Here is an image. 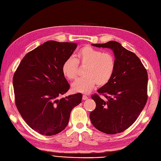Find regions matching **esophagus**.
Returning <instances> with one entry per match:
<instances>
[{
    "mask_svg": "<svg viewBox=\"0 0 161 161\" xmlns=\"http://www.w3.org/2000/svg\"><path fill=\"white\" fill-rule=\"evenodd\" d=\"M88 98H89V97H87L86 95H82V99H83V100H86Z\"/></svg>",
    "mask_w": 161,
    "mask_h": 161,
    "instance_id": "obj_1",
    "label": "esophagus"
}]
</instances>
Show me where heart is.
Returning <instances> with one entry per match:
<instances>
[{
  "label": "heart",
  "instance_id": "obj_1",
  "mask_svg": "<svg viewBox=\"0 0 161 161\" xmlns=\"http://www.w3.org/2000/svg\"><path fill=\"white\" fill-rule=\"evenodd\" d=\"M78 64L86 66L85 76L77 79L72 84L75 92L89 93L96 85L103 86L111 79L115 69V59L109 52H102L89 46H86L77 53L75 58H69L62 67L64 76L69 80L75 79L78 75Z\"/></svg>",
  "mask_w": 161,
  "mask_h": 161
}]
</instances>
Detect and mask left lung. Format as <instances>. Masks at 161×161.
I'll return each instance as SVG.
<instances>
[{
    "mask_svg": "<svg viewBox=\"0 0 161 161\" xmlns=\"http://www.w3.org/2000/svg\"><path fill=\"white\" fill-rule=\"evenodd\" d=\"M92 46L111 49L115 65L109 81L97 90L105 98L92 96L96 108L90 113V119L94 127L103 133L122 132L134 124L147 103V71L139 58L119 42Z\"/></svg>",
    "mask_w": 161,
    "mask_h": 161,
    "instance_id": "1",
    "label": "left lung"
}]
</instances>
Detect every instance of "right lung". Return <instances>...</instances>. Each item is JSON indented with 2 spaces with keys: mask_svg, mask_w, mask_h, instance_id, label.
<instances>
[{
  "mask_svg": "<svg viewBox=\"0 0 161 161\" xmlns=\"http://www.w3.org/2000/svg\"><path fill=\"white\" fill-rule=\"evenodd\" d=\"M77 47L76 43L48 41L28 52L14 74L17 109L27 125L39 134L52 136L64 130L72 109L82 94L58 99L70 85L62 67Z\"/></svg>",
  "mask_w": 161,
  "mask_h": 161,
  "instance_id": "1",
  "label": "right lung"
}]
</instances>
